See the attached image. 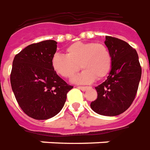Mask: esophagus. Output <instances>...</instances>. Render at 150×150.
<instances>
[{
  "label": "esophagus",
  "mask_w": 150,
  "mask_h": 150,
  "mask_svg": "<svg viewBox=\"0 0 150 150\" xmlns=\"http://www.w3.org/2000/svg\"><path fill=\"white\" fill-rule=\"evenodd\" d=\"M77 88H78V89H80L81 90H82V91H85V90L87 89L86 86H78Z\"/></svg>",
  "instance_id": "obj_1"
}]
</instances>
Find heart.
<instances>
[{"label": "heart", "mask_w": 150, "mask_h": 150, "mask_svg": "<svg viewBox=\"0 0 150 150\" xmlns=\"http://www.w3.org/2000/svg\"><path fill=\"white\" fill-rule=\"evenodd\" d=\"M83 71L72 78L75 84L92 83L106 77L111 69V56L102 43L77 42L66 49V55L56 53L52 59L53 70L60 76L69 78L80 69Z\"/></svg>", "instance_id": "obj_1"}]
</instances>
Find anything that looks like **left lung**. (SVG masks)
<instances>
[{"label": "left lung", "mask_w": 150, "mask_h": 150, "mask_svg": "<svg viewBox=\"0 0 150 150\" xmlns=\"http://www.w3.org/2000/svg\"><path fill=\"white\" fill-rule=\"evenodd\" d=\"M104 43L111 53V70L107 80L95 87L98 98L90 107L97 114L115 116L126 111L134 100L141 68L137 51L125 41L106 36Z\"/></svg>", "instance_id": "8db88e82"}]
</instances>
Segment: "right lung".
Segmentation results:
<instances>
[{"label": "right lung", "mask_w": 150, "mask_h": 150, "mask_svg": "<svg viewBox=\"0 0 150 150\" xmlns=\"http://www.w3.org/2000/svg\"><path fill=\"white\" fill-rule=\"evenodd\" d=\"M56 48L55 40L33 43L13 61V92L22 111L35 120H47L58 114L73 88L53 70L52 59Z\"/></svg>", "instance_id": "1"}]
</instances>
